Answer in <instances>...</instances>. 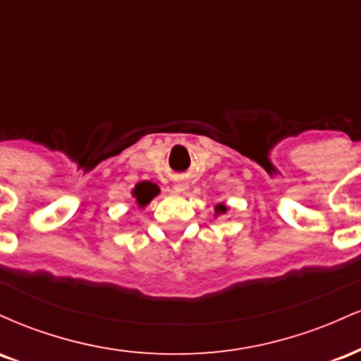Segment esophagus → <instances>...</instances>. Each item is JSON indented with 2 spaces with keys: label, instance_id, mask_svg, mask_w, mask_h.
Instances as JSON below:
<instances>
[{
  "label": "esophagus",
  "instance_id": "obj_1",
  "mask_svg": "<svg viewBox=\"0 0 361 361\" xmlns=\"http://www.w3.org/2000/svg\"><path fill=\"white\" fill-rule=\"evenodd\" d=\"M173 188H175L176 192H185V190H186V183H183V181H176Z\"/></svg>",
  "mask_w": 361,
  "mask_h": 361
}]
</instances>
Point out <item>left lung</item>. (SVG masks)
Returning a JSON list of instances; mask_svg holds the SVG:
<instances>
[{
	"instance_id": "8db88e82",
	"label": "left lung",
	"mask_w": 361,
	"mask_h": 361,
	"mask_svg": "<svg viewBox=\"0 0 361 361\" xmlns=\"http://www.w3.org/2000/svg\"><path fill=\"white\" fill-rule=\"evenodd\" d=\"M226 210H227V207L224 205V204H219V205H215V215L226 214Z\"/></svg>"
}]
</instances>
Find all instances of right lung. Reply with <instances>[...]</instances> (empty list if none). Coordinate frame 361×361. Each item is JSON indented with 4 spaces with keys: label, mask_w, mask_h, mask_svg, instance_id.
Returning <instances> with one entry per match:
<instances>
[{
    "label": "right lung",
    "mask_w": 361,
    "mask_h": 361,
    "mask_svg": "<svg viewBox=\"0 0 361 361\" xmlns=\"http://www.w3.org/2000/svg\"><path fill=\"white\" fill-rule=\"evenodd\" d=\"M157 193H159V188H157V185L149 183V181H142V183H137V185H135L134 192H132V195L135 197V200H137L139 207H146L149 202H151L152 198L156 197Z\"/></svg>",
    "instance_id": "right-lung-1"
}]
</instances>
